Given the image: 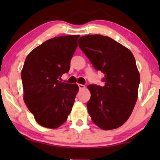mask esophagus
<instances>
[{"instance_id": "obj_1", "label": "esophagus", "mask_w": 160, "mask_h": 160, "mask_svg": "<svg viewBox=\"0 0 160 160\" xmlns=\"http://www.w3.org/2000/svg\"><path fill=\"white\" fill-rule=\"evenodd\" d=\"M78 87H79V89H80V90H83V89H84V88H85V85L80 84V83L78 84Z\"/></svg>"}]
</instances>
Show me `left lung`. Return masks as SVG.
Here are the masks:
<instances>
[{"instance_id": "1", "label": "left lung", "mask_w": 160, "mask_h": 160, "mask_svg": "<svg viewBox=\"0 0 160 160\" xmlns=\"http://www.w3.org/2000/svg\"><path fill=\"white\" fill-rule=\"evenodd\" d=\"M78 44L95 70L104 74V86H88L91 96L87 107L92 121L104 130L122 126L133 111L140 83L133 54L101 35L80 37Z\"/></svg>"}]
</instances>
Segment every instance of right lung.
Segmentation results:
<instances>
[{
  "label": "right lung",
  "instance_id": "1",
  "mask_svg": "<svg viewBox=\"0 0 160 160\" xmlns=\"http://www.w3.org/2000/svg\"><path fill=\"white\" fill-rule=\"evenodd\" d=\"M80 35L47 40L27 56L21 72L24 101L40 125L56 128L67 121L79 88L61 82L70 70Z\"/></svg>",
  "mask_w": 160,
  "mask_h": 160
}]
</instances>
